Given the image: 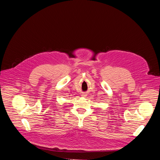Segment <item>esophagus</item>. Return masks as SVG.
<instances>
[{"mask_svg": "<svg viewBox=\"0 0 160 160\" xmlns=\"http://www.w3.org/2000/svg\"><path fill=\"white\" fill-rule=\"evenodd\" d=\"M86 94H82V96H83V97H86Z\"/></svg>", "mask_w": 160, "mask_h": 160, "instance_id": "34e87169", "label": "esophagus"}]
</instances>
